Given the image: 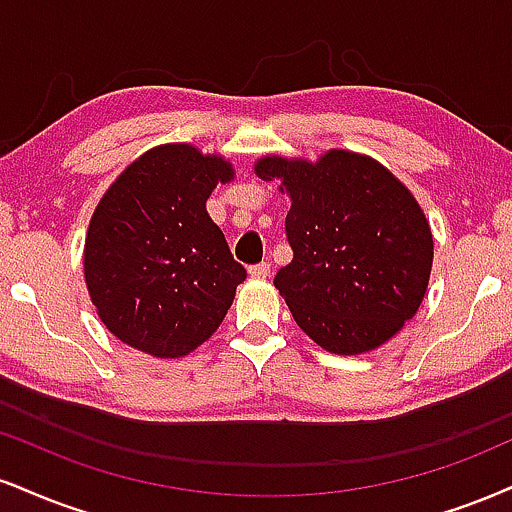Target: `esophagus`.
<instances>
[{
	"instance_id": "obj_1",
	"label": "esophagus",
	"mask_w": 512,
	"mask_h": 512,
	"mask_svg": "<svg viewBox=\"0 0 512 512\" xmlns=\"http://www.w3.org/2000/svg\"><path fill=\"white\" fill-rule=\"evenodd\" d=\"M269 269H272V264L269 262H257V264H252L248 272H250V276H255V279H264V276L269 274Z\"/></svg>"
}]
</instances>
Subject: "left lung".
Wrapping results in <instances>:
<instances>
[{
  "instance_id": "obj_1",
  "label": "left lung",
  "mask_w": 512,
  "mask_h": 512,
  "mask_svg": "<svg viewBox=\"0 0 512 512\" xmlns=\"http://www.w3.org/2000/svg\"><path fill=\"white\" fill-rule=\"evenodd\" d=\"M255 171L281 178L291 193L293 260L274 286L295 324L338 355L367 353L398 334L422 303L434 260L432 231L410 190L346 150L317 164L264 157Z\"/></svg>"
}]
</instances>
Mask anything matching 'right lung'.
I'll use <instances>...</instances> for the list:
<instances>
[{"mask_svg":"<svg viewBox=\"0 0 512 512\" xmlns=\"http://www.w3.org/2000/svg\"><path fill=\"white\" fill-rule=\"evenodd\" d=\"M231 176L221 157L162 145L104 193L85 238V283L104 326L123 343L181 357L224 322L248 272L205 202Z\"/></svg>","mask_w":512,"mask_h":512,"instance_id":"1","label":"right lung"}]
</instances>
